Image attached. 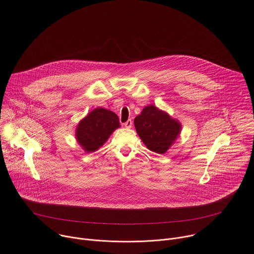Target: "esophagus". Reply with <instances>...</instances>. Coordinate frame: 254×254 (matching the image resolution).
Wrapping results in <instances>:
<instances>
[{
	"label": "esophagus",
	"mask_w": 254,
	"mask_h": 254,
	"mask_svg": "<svg viewBox=\"0 0 254 254\" xmlns=\"http://www.w3.org/2000/svg\"><path fill=\"white\" fill-rule=\"evenodd\" d=\"M124 126H125L127 128H130V127H131V126H132V122H131V120L127 121V122L124 124Z\"/></svg>",
	"instance_id": "esophagus-1"
}]
</instances>
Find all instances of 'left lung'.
I'll return each mask as SVG.
<instances>
[{"mask_svg": "<svg viewBox=\"0 0 254 254\" xmlns=\"http://www.w3.org/2000/svg\"><path fill=\"white\" fill-rule=\"evenodd\" d=\"M134 127L145 146L158 154L165 153L181 131V124L153 105L143 108L134 119Z\"/></svg>", "mask_w": 254, "mask_h": 254, "instance_id": "8db88e82", "label": "left lung"}]
</instances>
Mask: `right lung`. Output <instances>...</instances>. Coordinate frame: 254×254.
Wrapping results in <instances>:
<instances>
[{
  "label": "right lung",
  "instance_id": "right-lung-1",
  "mask_svg": "<svg viewBox=\"0 0 254 254\" xmlns=\"http://www.w3.org/2000/svg\"><path fill=\"white\" fill-rule=\"evenodd\" d=\"M119 117L112 111L97 108L89 113L77 126L76 139L87 152L99 149L114 130L120 127Z\"/></svg>",
  "mask_w": 254,
  "mask_h": 254
}]
</instances>
